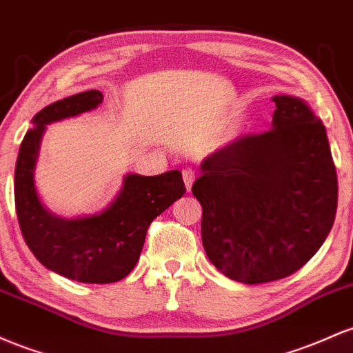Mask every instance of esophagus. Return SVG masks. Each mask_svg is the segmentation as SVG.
Segmentation results:
<instances>
[{
  "label": "esophagus",
  "instance_id": "esophagus-1",
  "mask_svg": "<svg viewBox=\"0 0 353 353\" xmlns=\"http://www.w3.org/2000/svg\"><path fill=\"white\" fill-rule=\"evenodd\" d=\"M181 175H183L185 188H187V192H190V190H192L193 181H195V172H193L192 168H183V172H181Z\"/></svg>",
  "mask_w": 353,
  "mask_h": 353
}]
</instances>
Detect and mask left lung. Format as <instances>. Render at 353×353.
Listing matches in <instances>:
<instances>
[{
    "mask_svg": "<svg viewBox=\"0 0 353 353\" xmlns=\"http://www.w3.org/2000/svg\"><path fill=\"white\" fill-rule=\"evenodd\" d=\"M272 101V130L243 134L205 158L192 187L210 262L248 285L300 270L330 233L339 196L320 118L300 98Z\"/></svg>",
    "mask_w": 353,
    "mask_h": 353,
    "instance_id": "1",
    "label": "left lung"
}]
</instances>
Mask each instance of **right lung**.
Segmentation results:
<instances>
[{"mask_svg": "<svg viewBox=\"0 0 353 353\" xmlns=\"http://www.w3.org/2000/svg\"><path fill=\"white\" fill-rule=\"evenodd\" d=\"M101 101L100 91L90 90L45 106L31 120L14 168V205L26 245L48 270L81 283L125 279L140 259L150 223L185 193L178 170L155 176L130 173L110 207L97 215L68 220L45 208L34 166L46 125L90 112Z\"/></svg>", "mask_w": 353, "mask_h": 353, "instance_id": "1", "label": "right lung"}]
</instances>
